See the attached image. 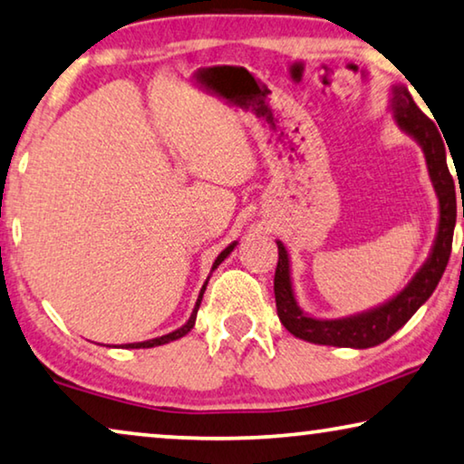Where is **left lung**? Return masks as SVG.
<instances>
[{
    "label": "left lung",
    "instance_id": "obj_1",
    "mask_svg": "<svg viewBox=\"0 0 464 464\" xmlns=\"http://www.w3.org/2000/svg\"><path fill=\"white\" fill-rule=\"evenodd\" d=\"M390 110L393 122L406 135H411L420 145V150H423L431 185L435 196H438L440 220L431 252L419 271L412 275V279L396 295H392L390 300L379 304V306L350 316H342V319H316V316L304 313L298 300H295L289 254L285 246L276 241V247H279V262H276L275 271L276 314H279L283 327L304 342L358 350L383 343L400 327H404L411 316L430 300V295L435 292L441 275L446 271L448 260H450L452 235L456 225V181L450 170H448L446 162L448 143L441 140L435 122L427 119L423 110L414 103L411 92L404 85H392Z\"/></svg>",
    "mask_w": 464,
    "mask_h": 464
}]
</instances>
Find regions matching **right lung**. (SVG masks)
<instances>
[{"label":"right lung","instance_id":"right-lung-1","mask_svg":"<svg viewBox=\"0 0 464 464\" xmlns=\"http://www.w3.org/2000/svg\"><path fill=\"white\" fill-rule=\"evenodd\" d=\"M235 246H237V241H233V244H229L225 247L223 252H220L218 256H217V260L212 262V268H210V275L217 271L218 268V265L220 262H223L227 256H229L233 250H235ZM210 279V276H208ZM208 279L204 281V285H202V289H199V295H198V300H196V306H193V313H191V316L188 319V323L183 324V327H179V329H175V331H170V334H166V335H160V337H154V340H148V342H135V343H121L122 348H154V345H164V343H169V342H175V340H179V337H183V335H188L189 331L193 329V324H196V316H198V310H199V304H202V298H204V292H206V285H208Z\"/></svg>","mask_w":464,"mask_h":464}]
</instances>
